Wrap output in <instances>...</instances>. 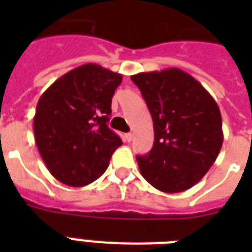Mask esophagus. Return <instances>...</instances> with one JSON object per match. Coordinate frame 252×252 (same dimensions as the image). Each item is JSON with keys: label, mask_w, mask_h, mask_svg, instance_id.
<instances>
[{"label": "esophagus", "mask_w": 252, "mask_h": 252, "mask_svg": "<svg viewBox=\"0 0 252 252\" xmlns=\"http://www.w3.org/2000/svg\"><path fill=\"white\" fill-rule=\"evenodd\" d=\"M123 138H124V141L130 142V141H132V138H133V134H132V133H126V134H124V136H123Z\"/></svg>", "instance_id": "1"}]
</instances>
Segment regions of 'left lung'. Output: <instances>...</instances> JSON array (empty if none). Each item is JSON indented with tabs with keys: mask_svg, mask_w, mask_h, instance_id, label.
<instances>
[{
	"mask_svg": "<svg viewBox=\"0 0 252 252\" xmlns=\"http://www.w3.org/2000/svg\"><path fill=\"white\" fill-rule=\"evenodd\" d=\"M130 80L145 99L154 128L153 148L137 157L140 172L159 191H186L207 174L221 150L219 106L199 81L178 68L138 73Z\"/></svg>",
	"mask_w": 252,
	"mask_h": 252,
	"instance_id": "8db88e82",
	"label": "left lung"
}]
</instances>
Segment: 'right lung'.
Here are the masks:
<instances>
[{"instance_id":"obj_1","label":"right lung","mask_w":252,"mask_h":252,"mask_svg":"<svg viewBox=\"0 0 252 252\" xmlns=\"http://www.w3.org/2000/svg\"><path fill=\"white\" fill-rule=\"evenodd\" d=\"M122 80V74L100 65L85 64L61 76L39 99L35 141L47 168L61 183H93L123 144L107 126Z\"/></svg>"}]
</instances>
